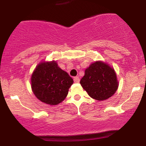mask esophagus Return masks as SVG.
<instances>
[{"mask_svg": "<svg viewBox=\"0 0 146 146\" xmlns=\"http://www.w3.org/2000/svg\"><path fill=\"white\" fill-rule=\"evenodd\" d=\"M73 80H74L75 82H80V78H79V77H74L73 78Z\"/></svg>", "mask_w": 146, "mask_h": 146, "instance_id": "34e87169", "label": "esophagus"}]
</instances>
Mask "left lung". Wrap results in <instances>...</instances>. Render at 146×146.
Returning <instances> with one entry per match:
<instances>
[{
	"mask_svg": "<svg viewBox=\"0 0 146 146\" xmlns=\"http://www.w3.org/2000/svg\"><path fill=\"white\" fill-rule=\"evenodd\" d=\"M80 84L90 98L99 101L113 96L119 86L114 68L102 61L95 62L86 68Z\"/></svg>",
	"mask_w": 146,
	"mask_h": 146,
	"instance_id": "8db88e82",
	"label": "left lung"
}]
</instances>
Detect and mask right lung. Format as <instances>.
I'll return each mask as SVG.
<instances>
[{"mask_svg": "<svg viewBox=\"0 0 146 146\" xmlns=\"http://www.w3.org/2000/svg\"><path fill=\"white\" fill-rule=\"evenodd\" d=\"M73 83V79L55 60L38 64L31 78L33 94L40 101L51 106L64 100Z\"/></svg>", "mask_w": 146, "mask_h": 146, "instance_id": "right-lung-1", "label": "right lung"}]
</instances>
